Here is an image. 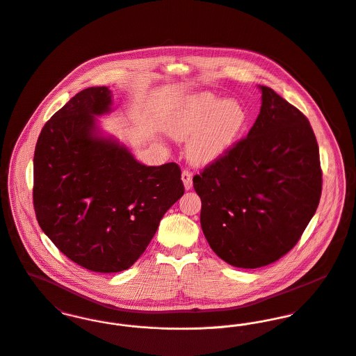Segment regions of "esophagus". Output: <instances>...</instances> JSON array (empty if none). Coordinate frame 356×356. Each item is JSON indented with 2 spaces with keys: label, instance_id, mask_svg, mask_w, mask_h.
<instances>
[{
  "label": "esophagus",
  "instance_id": "esophagus-1",
  "mask_svg": "<svg viewBox=\"0 0 356 356\" xmlns=\"http://www.w3.org/2000/svg\"><path fill=\"white\" fill-rule=\"evenodd\" d=\"M181 179H183V183H184V187L186 190H191L192 188V173L188 169H184L183 173H181Z\"/></svg>",
  "mask_w": 356,
  "mask_h": 356
}]
</instances>
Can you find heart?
<instances>
[{"instance_id": "obj_1", "label": "heart", "mask_w": 356, "mask_h": 356, "mask_svg": "<svg viewBox=\"0 0 356 356\" xmlns=\"http://www.w3.org/2000/svg\"><path fill=\"white\" fill-rule=\"evenodd\" d=\"M248 120L244 106L236 99L220 100L203 92L179 103L166 120L168 133L188 143V157L193 164L218 161L237 142Z\"/></svg>"}]
</instances>
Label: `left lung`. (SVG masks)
<instances>
[{
  "label": "left lung",
  "mask_w": 356,
  "mask_h": 356,
  "mask_svg": "<svg viewBox=\"0 0 356 356\" xmlns=\"http://www.w3.org/2000/svg\"><path fill=\"white\" fill-rule=\"evenodd\" d=\"M260 90L261 108L248 136L193 176L204 237L238 268L268 266L297 245L323 190L307 118L274 89Z\"/></svg>",
  "instance_id": "left-lung-1"
}]
</instances>
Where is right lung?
<instances>
[{"instance_id":"add662e5","label":"right lung","mask_w":356,"mask_h":356,"mask_svg":"<svg viewBox=\"0 0 356 356\" xmlns=\"http://www.w3.org/2000/svg\"><path fill=\"white\" fill-rule=\"evenodd\" d=\"M107 86L86 88L42 129L33 154V209L42 230L72 261L95 273L130 268L183 193L180 166H146L96 134L110 112Z\"/></svg>"}]
</instances>
